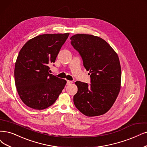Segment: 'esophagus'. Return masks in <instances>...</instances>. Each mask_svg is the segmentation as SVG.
<instances>
[{"label": "esophagus", "mask_w": 147, "mask_h": 147, "mask_svg": "<svg viewBox=\"0 0 147 147\" xmlns=\"http://www.w3.org/2000/svg\"><path fill=\"white\" fill-rule=\"evenodd\" d=\"M73 83V81H71V80H67V85H71Z\"/></svg>", "instance_id": "esophagus-1"}]
</instances>
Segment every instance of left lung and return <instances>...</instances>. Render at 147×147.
<instances>
[{
	"mask_svg": "<svg viewBox=\"0 0 147 147\" xmlns=\"http://www.w3.org/2000/svg\"><path fill=\"white\" fill-rule=\"evenodd\" d=\"M71 43L80 54L84 66L89 71L91 84L80 81L75 84L78 92L74 104L84 115H102L115 102L121 87V67L116 52L102 38L77 34L70 37Z\"/></svg>",
	"mask_w": 147,
	"mask_h": 147,
	"instance_id": "left-lung-1",
	"label": "left lung"
}]
</instances>
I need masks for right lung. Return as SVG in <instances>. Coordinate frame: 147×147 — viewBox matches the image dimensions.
Here are the masks:
<instances>
[{
    "mask_svg": "<svg viewBox=\"0 0 147 147\" xmlns=\"http://www.w3.org/2000/svg\"><path fill=\"white\" fill-rule=\"evenodd\" d=\"M69 33L45 34L26 42L15 63V84L20 98L34 110L53 105L62 93L67 81L49 73Z\"/></svg>",
    "mask_w": 147,
    "mask_h": 147,
    "instance_id": "right-lung-1",
    "label": "right lung"
}]
</instances>
